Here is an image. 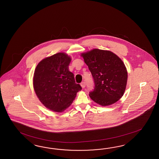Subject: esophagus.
<instances>
[{"label":"esophagus","instance_id":"34e87169","mask_svg":"<svg viewBox=\"0 0 159 159\" xmlns=\"http://www.w3.org/2000/svg\"><path fill=\"white\" fill-rule=\"evenodd\" d=\"M80 86L82 87V88H84L86 87V83L85 82H82L80 83Z\"/></svg>","mask_w":159,"mask_h":159}]
</instances>
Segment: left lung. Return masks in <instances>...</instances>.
Segmentation results:
<instances>
[{
	"label": "left lung",
	"mask_w": 159,
	"mask_h": 159,
	"mask_svg": "<svg viewBox=\"0 0 159 159\" xmlns=\"http://www.w3.org/2000/svg\"><path fill=\"white\" fill-rule=\"evenodd\" d=\"M94 82L90 97L101 106L115 103L124 94L127 82V71L123 62L113 52L93 49L82 53Z\"/></svg>",
	"instance_id": "8db88e82"
}]
</instances>
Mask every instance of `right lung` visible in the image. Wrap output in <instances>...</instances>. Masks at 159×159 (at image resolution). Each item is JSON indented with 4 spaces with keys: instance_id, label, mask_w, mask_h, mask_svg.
<instances>
[{
    "instance_id": "1",
    "label": "right lung",
    "mask_w": 159,
    "mask_h": 159,
    "mask_svg": "<svg viewBox=\"0 0 159 159\" xmlns=\"http://www.w3.org/2000/svg\"><path fill=\"white\" fill-rule=\"evenodd\" d=\"M71 58L58 52L41 61L34 70L33 84L40 102L56 112H63L72 104L77 92L82 90L69 70Z\"/></svg>"
}]
</instances>
